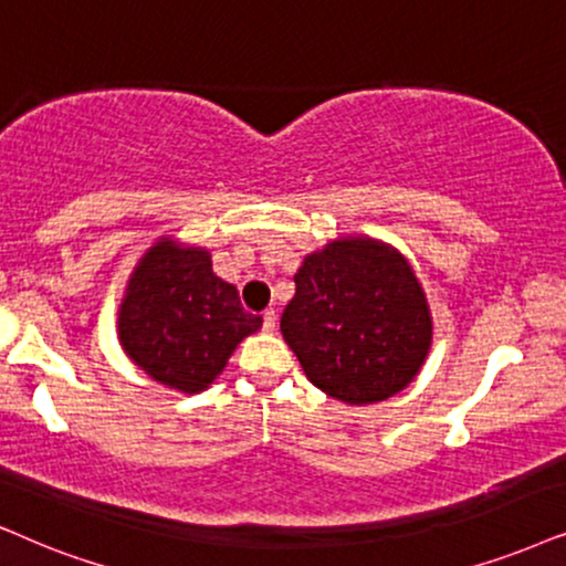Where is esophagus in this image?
I'll list each match as a JSON object with an SVG mask.
<instances>
[{"label": "esophagus", "instance_id": "esophagus-1", "mask_svg": "<svg viewBox=\"0 0 566 566\" xmlns=\"http://www.w3.org/2000/svg\"><path fill=\"white\" fill-rule=\"evenodd\" d=\"M276 328V311L263 313V332H274Z\"/></svg>", "mask_w": 566, "mask_h": 566}]
</instances>
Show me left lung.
Segmentation results:
<instances>
[{
	"mask_svg": "<svg viewBox=\"0 0 566 566\" xmlns=\"http://www.w3.org/2000/svg\"><path fill=\"white\" fill-rule=\"evenodd\" d=\"M282 334L313 386L339 402L374 405L423 368L433 321L399 250L374 238H342L305 255Z\"/></svg>",
	"mask_w": 566,
	"mask_h": 566,
	"instance_id": "obj_1",
	"label": "left lung"
}]
</instances>
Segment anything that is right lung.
<instances>
[{
	"label": "right lung",
	"instance_id": "obj_1",
	"mask_svg": "<svg viewBox=\"0 0 566 566\" xmlns=\"http://www.w3.org/2000/svg\"><path fill=\"white\" fill-rule=\"evenodd\" d=\"M261 324L213 274L209 250L161 238L127 279L117 328L125 355L154 381L198 395Z\"/></svg>",
	"mask_w": 566,
	"mask_h": 566
}]
</instances>
